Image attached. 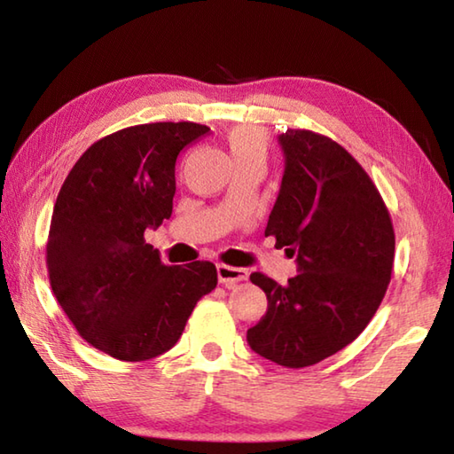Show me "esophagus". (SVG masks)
<instances>
[{
  "label": "esophagus",
  "mask_w": 454,
  "mask_h": 454,
  "mask_svg": "<svg viewBox=\"0 0 454 454\" xmlns=\"http://www.w3.org/2000/svg\"><path fill=\"white\" fill-rule=\"evenodd\" d=\"M216 270H218V280L224 284L226 288H234L238 282L248 280V270H244V268L218 264Z\"/></svg>",
  "instance_id": "esophagus-1"
}]
</instances>
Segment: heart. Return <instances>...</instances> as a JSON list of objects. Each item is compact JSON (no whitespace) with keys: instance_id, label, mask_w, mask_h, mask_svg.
Returning a JSON list of instances; mask_svg holds the SVG:
<instances>
[{"instance_id":"1","label":"heart","mask_w":454,"mask_h":454,"mask_svg":"<svg viewBox=\"0 0 454 454\" xmlns=\"http://www.w3.org/2000/svg\"><path fill=\"white\" fill-rule=\"evenodd\" d=\"M226 145L234 166L260 162L268 158V136L264 129L256 126H238L226 134Z\"/></svg>"}]
</instances>
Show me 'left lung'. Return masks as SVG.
Instances as JSON below:
<instances>
[{
    "instance_id": "8db88e82",
    "label": "left lung",
    "mask_w": 454,
    "mask_h": 454,
    "mask_svg": "<svg viewBox=\"0 0 454 454\" xmlns=\"http://www.w3.org/2000/svg\"><path fill=\"white\" fill-rule=\"evenodd\" d=\"M284 176L266 236L296 254L286 286L254 272L266 314L246 334L256 355L286 368L312 366L363 333L384 298L395 262V230L363 166L310 129L278 136Z\"/></svg>"
}]
</instances>
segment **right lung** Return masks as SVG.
Returning <instances> with one entry per match:
<instances>
[{
    "label": "right lung",
    "mask_w": 454,
    "mask_h": 454,
    "mask_svg": "<svg viewBox=\"0 0 454 454\" xmlns=\"http://www.w3.org/2000/svg\"><path fill=\"white\" fill-rule=\"evenodd\" d=\"M210 128L156 121L118 129L74 164L53 206L48 274L83 340L126 363L170 350L218 284L206 260L166 266L144 232L172 216L176 158Z\"/></svg>",
    "instance_id": "right-lung-1"
}]
</instances>
